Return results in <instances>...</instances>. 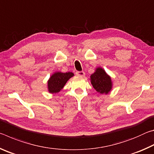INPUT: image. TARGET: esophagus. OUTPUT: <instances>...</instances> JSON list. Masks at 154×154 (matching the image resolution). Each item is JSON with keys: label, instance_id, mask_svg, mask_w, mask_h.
Listing matches in <instances>:
<instances>
[{"label": "esophagus", "instance_id": "34e87169", "mask_svg": "<svg viewBox=\"0 0 154 154\" xmlns=\"http://www.w3.org/2000/svg\"><path fill=\"white\" fill-rule=\"evenodd\" d=\"M76 75H78V76L83 77L85 75V72H83V71H77L76 72Z\"/></svg>", "mask_w": 154, "mask_h": 154}]
</instances>
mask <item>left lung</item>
<instances>
[{
    "label": "left lung",
    "instance_id": "left-lung-1",
    "mask_svg": "<svg viewBox=\"0 0 154 154\" xmlns=\"http://www.w3.org/2000/svg\"><path fill=\"white\" fill-rule=\"evenodd\" d=\"M90 82L96 92L107 94L113 88L111 78L101 67L96 68L95 72L90 76Z\"/></svg>",
    "mask_w": 154,
    "mask_h": 154
}]
</instances>
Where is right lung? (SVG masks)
<instances>
[{"mask_svg":"<svg viewBox=\"0 0 154 154\" xmlns=\"http://www.w3.org/2000/svg\"><path fill=\"white\" fill-rule=\"evenodd\" d=\"M73 76L74 74L71 72H55L48 81V92L51 94L58 93L64 88L69 79Z\"/></svg>","mask_w":154,"mask_h":154,"instance_id":"1","label":"right lung"}]
</instances>
